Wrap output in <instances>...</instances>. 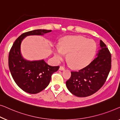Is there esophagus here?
<instances>
[{"instance_id": "obj_1", "label": "esophagus", "mask_w": 120, "mask_h": 120, "mask_svg": "<svg viewBox=\"0 0 120 120\" xmlns=\"http://www.w3.org/2000/svg\"><path fill=\"white\" fill-rule=\"evenodd\" d=\"M59 70L61 71H64V70H65V68H64L63 66H60L59 68Z\"/></svg>"}]
</instances>
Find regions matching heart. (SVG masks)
Segmentation results:
<instances>
[{
  "mask_svg": "<svg viewBox=\"0 0 120 120\" xmlns=\"http://www.w3.org/2000/svg\"><path fill=\"white\" fill-rule=\"evenodd\" d=\"M97 45L93 40L82 36H70L61 42L60 47L56 46L54 51L55 58L62 60L68 53L67 59L72 66L80 68L87 65L93 58Z\"/></svg>",
  "mask_w": 120,
  "mask_h": 120,
  "instance_id": "b5f03b06",
  "label": "heart"
}]
</instances>
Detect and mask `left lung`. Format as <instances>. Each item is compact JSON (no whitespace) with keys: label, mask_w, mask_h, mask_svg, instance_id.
<instances>
[{"label":"left lung","mask_w":120,"mask_h":120,"mask_svg":"<svg viewBox=\"0 0 120 120\" xmlns=\"http://www.w3.org/2000/svg\"><path fill=\"white\" fill-rule=\"evenodd\" d=\"M100 49L94 60L84 68L71 72L66 82L68 90L79 97H87L99 90L105 83L111 66V56L102 40Z\"/></svg>","instance_id":"1"}]
</instances>
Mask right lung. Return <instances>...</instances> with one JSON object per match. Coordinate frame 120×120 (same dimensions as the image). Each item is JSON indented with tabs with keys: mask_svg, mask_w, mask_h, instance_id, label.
I'll list each match as a JSON object with an SVG mask.
<instances>
[{
	"mask_svg": "<svg viewBox=\"0 0 120 120\" xmlns=\"http://www.w3.org/2000/svg\"><path fill=\"white\" fill-rule=\"evenodd\" d=\"M51 30L38 29L26 32L17 38L13 43L9 55V66L13 80L24 91L35 94L44 90L49 84L52 75L59 66H52L44 60L28 61L21 53L22 40L29 35H43Z\"/></svg>",
	"mask_w": 120,
	"mask_h": 120,
	"instance_id": "right-lung-1",
	"label": "right lung"
}]
</instances>
